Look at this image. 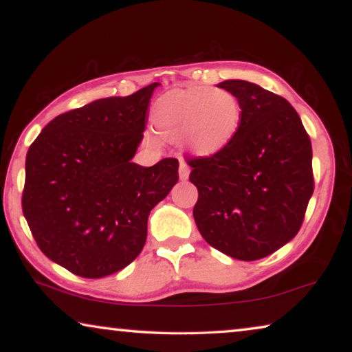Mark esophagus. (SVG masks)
I'll return each mask as SVG.
<instances>
[{
	"label": "esophagus",
	"mask_w": 352,
	"mask_h": 352,
	"mask_svg": "<svg viewBox=\"0 0 352 352\" xmlns=\"http://www.w3.org/2000/svg\"><path fill=\"white\" fill-rule=\"evenodd\" d=\"M178 177H180L182 182H186L189 178V166L184 162H180V168H178Z\"/></svg>",
	"instance_id": "34e87169"
}]
</instances>
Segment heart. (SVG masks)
I'll use <instances>...</instances> for the list:
<instances>
[{"instance_id": "1", "label": "heart", "mask_w": 352, "mask_h": 352, "mask_svg": "<svg viewBox=\"0 0 352 352\" xmlns=\"http://www.w3.org/2000/svg\"><path fill=\"white\" fill-rule=\"evenodd\" d=\"M152 126L163 138L180 141L194 157H214L239 133L242 105L223 88H175L155 102Z\"/></svg>"}]
</instances>
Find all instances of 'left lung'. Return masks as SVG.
Returning <instances> with one entry per match:
<instances>
[{
    "mask_svg": "<svg viewBox=\"0 0 352 352\" xmlns=\"http://www.w3.org/2000/svg\"><path fill=\"white\" fill-rule=\"evenodd\" d=\"M242 105L234 141L190 160L199 190L194 220L204 239L239 261H256L290 242L314 194L312 144L289 100L247 80H223Z\"/></svg>",
    "mask_w": 352,
    "mask_h": 352,
    "instance_id": "1",
    "label": "left lung"
}]
</instances>
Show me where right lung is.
<instances>
[{"label":"right lung","instance_id":"1","mask_svg":"<svg viewBox=\"0 0 352 352\" xmlns=\"http://www.w3.org/2000/svg\"><path fill=\"white\" fill-rule=\"evenodd\" d=\"M158 83L58 115L26 155L23 214L47 258L102 278L141 253L147 219L178 182V160L132 163Z\"/></svg>","mask_w":352,"mask_h":352}]
</instances>
